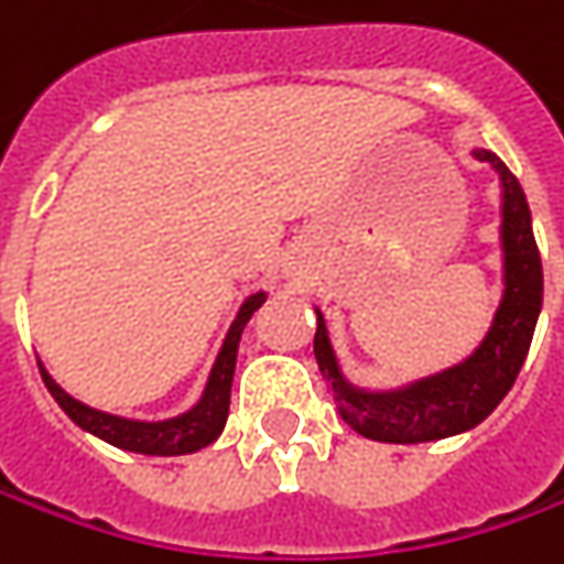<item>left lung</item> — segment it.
Segmentation results:
<instances>
[{
    "label": "left lung",
    "mask_w": 564,
    "mask_h": 564,
    "mask_svg": "<svg viewBox=\"0 0 564 564\" xmlns=\"http://www.w3.org/2000/svg\"><path fill=\"white\" fill-rule=\"evenodd\" d=\"M474 156L492 165L502 182L506 292L487 338L470 358L395 392H364L341 377L323 314L316 311L314 355L319 373L333 389V401L341 421L351 423L367 440L408 445L465 433L480 421H487L496 404L509 395L531 351L536 316L543 307V267L533 241L531 206L518 178L496 153L474 150Z\"/></svg>",
    "instance_id": "obj_1"
}]
</instances>
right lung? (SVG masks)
Wrapping results in <instances>:
<instances>
[{"label":"right lung","instance_id":"add662e5","mask_svg":"<svg viewBox=\"0 0 564 564\" xmlns=\"http://www.w3.org/2000/svg\"><path fill=\"white\" fill-rule=\"evenodd\" d=\"M267 301V294L257 292L250 294L248 301L241 304L238 311V319L231 323L228 329L226 345L219 351V358L213 364V373L206 379L204 399L197 401L191 411L172 417V421H124V417H116V414H106V411H97V408H87L77 399H72L58 382H55L46 367H40L43 373V382L50 389V395L58 401V408L72 417V421L99 436L102 443L116 445V448H124V452H138V455H187V452H197L209 445L226 426L228 417V399H231V377H235V358H238V341H241V333L248 326V319L253 316V311Z\"/></svg>","mask_w":564,"mask_h":564}]
</instances>
